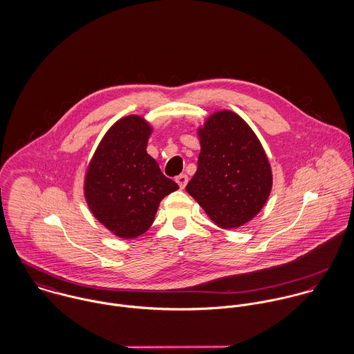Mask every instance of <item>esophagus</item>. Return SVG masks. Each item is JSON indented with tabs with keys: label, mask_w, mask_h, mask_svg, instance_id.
Returning a JSON list of instances; mask_svg holds the SVG:
<instances>
[{
	"label": "esophagus",
	"mask_w": 354,
	"mask_h": 354,
	"mask_svg": "<svg viewBox=\"0 0 354 354\" xmlns=\"http://www.w3.org/2000/svg\"><path fill=\"white\" fill-rule=\"evenodd\" d=\"M176 181H177V184H178V187H180L181 189H184L185 185L188 184V176H187V174H180V176L176 178Z\"/></svg>",
	"instance_id": "obj_1"
}]
</instances>
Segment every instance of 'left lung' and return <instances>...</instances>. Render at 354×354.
Segmentation results:
<instances>
[{
  "mask_svg": "<svg viewBox=\"0 0 354 354\" xmlns=\"http://www.w3.org/2000/svg\"><path fill=\"white\" fill-rule=\"evenodd\" d=\"M198 170L187 192L214 223L233 229L250 222L267 202L272 174L250 125L230 110L216 111L199 129Z\"/></svg>",
  "mask_w": 354,
  "mask_h": 354,
  "instance_id": "left-lung-1",
  "label": "left lung"
}]
</instances>
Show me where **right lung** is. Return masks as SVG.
<instances>
[{"label": "right lung", "mask_w": 354, "mask_h": 354, "mask_svg": "<svg viewBox=\"0 0 354 354\" xmlns=\"http://www.w3.org/2000/svg\"><path fill=\"white\" fill-rule=\"evenodd\" d=\"M151 131L139 115L121 118L103 136L87 169L84 195L91 212L122 239L147 232L160 201L178 189L146 151Z\"/></svg>", "instance_id": "right-lung-1"}]
</instances>
